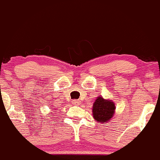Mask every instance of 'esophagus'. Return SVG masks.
<instances>
[{
	"mask_svg": "<svg viewBox=\"0 0 160 160\" xmlns=\"http://www.w3.org/2000/svg\"><path fill=\"white\" fill-rule=\"evenodd\" d=\"M73 104H74V105H79V104H80V101H79V100H74V101H73Z\"/></svg>",
	"mask_w": 160,
	"mask_h": 160,
	"instance_id": "esophagus-1",
	"label": "esophagus"
}]
</instances>
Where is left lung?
Here are the masks:
<instances>
[{"mask_svg":"<svg viewBox=\"0 0 160 160\" xmlns=\"http://www.w3.org/2000/svg\"><path fill=\"white\" fill-rule=\"evenodd\" d=\"M115 110V103L112 100L98 97L92 109L93 119L100 123L109 122L113 117Z\"/></svg>","mask_w":160,"mask_h":160,"instance_id":"8db88e82","label":"left lung"}]
</instances>
